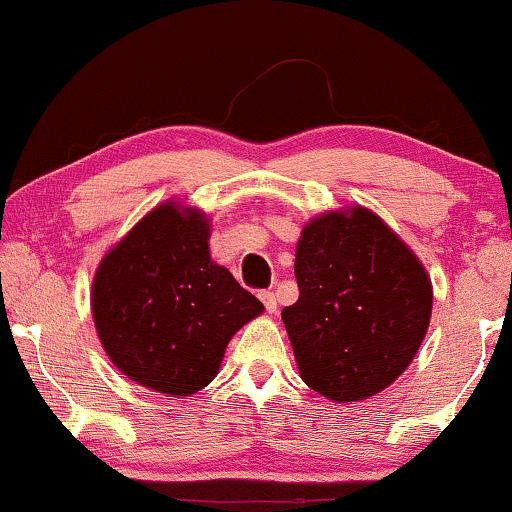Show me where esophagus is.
I'll return each instance as SVG.
<instances>
[{
    "label": "esophagus",
    "mask_w": 512,
    "mask_h": 512,
    "mask_svg": "<svg viewBox=\"0 0 512 512\" xmlns=\"http://www.w3.org/2000/svg\"><path fill=\"white\" fill-rule=\"evenodd\" d=\"M259 300L264 302V307H266L268 314H275V311H277V300H275V293L273 291H262V293H259Z\"/></svg>",
    "instance_id": "obj_1"
}]
</instances>
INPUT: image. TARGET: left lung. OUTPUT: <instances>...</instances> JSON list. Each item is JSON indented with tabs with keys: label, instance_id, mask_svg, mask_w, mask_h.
I'll use <instances>...</instances> for the list:
<instances>
[{
	"label": "left lung",
	"instance_id": "8db88e82",
	"mask_svg": "<svg viewBox=\"0 0 512 512\" xmlns=\"http://www.w3.org/2000/svg\"><path fill=\"white\" fill-rule=\"evenodd\" d=\"M300 298L282 309L300 377L332 402L377 395L409 368L433 287L418 255L363 205L311 219L296 246Z\"/></svg>",
	"mask_w": 512,
	"mask_h": 512
}]
</instances>
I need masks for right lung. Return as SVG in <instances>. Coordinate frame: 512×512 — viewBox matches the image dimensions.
Returning <instances> with one entry per match:
<instances>
[{
    "label": "right lung",
    "instance_id": "right-lung-1",
    "mask_svg": "<svg viewBox=\"0 0 512 512\" xmlns=\"http://www.w3.org/2000/svg\"><path fill=\"white\" fill-rule=\"evenodd\" d=\"M212 225L169 198L101 257L90 305L103 350L135 384L189 397L219 375L232 336L264 305L210 255Z\"/></svg>",
    "mask_w": 512,
    "mask_h": 512
}]
</instances>
